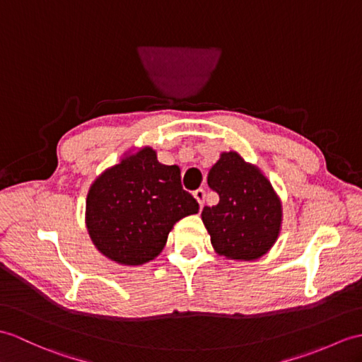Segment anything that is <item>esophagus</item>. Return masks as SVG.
I'll use <instances>...</instances> for the list:
<instances>
[{
	"mask_svg": "<svg viewBox=\"0 0 362 362\" xmlns=\"http://www.w3.org/2000/svg\"><path fill=\"white\" fill-rule=\"evenodd\" d=\"M192 196L197 199L200 208H204V204H205V189L204 188H199V189H196L194 192H192Z\"/></svg>",
	"mask_w": 362,
	"mask_h": 362,
	"instance_id": "esophagus-1",
	"label": "esophagus"
}]
</instances>
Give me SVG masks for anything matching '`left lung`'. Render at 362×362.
Returning a JSON list of instances; mask_svg holds the SVG:
<instances>
[{
  "mask_svg": "<svg viewBox=\"0 0 362 362\" xmlns=\"http://www.w3.org/2000/svg\"><path fill=\"white\" fill-rule=\"evenodd\" d=\"M219 204L205 206L202 221L213 248L226 259L255 260L273 247L281 231L282 205L257 166L230 151L208 173Z\"/></svg>",
  "mask_w": 362,
  "mask_h": 362,
  "instance_id": "1",
  "label": "left lung"
}]
</instances>
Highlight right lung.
<instances>
[{
	"mask_svg": "<svg viewBox=\"0 0 362 362\" xmlns=\"http://www.w3.org/2000/svg\"><path fill=\"white\" fill-rule=\"evenodd\" d=\"M199 213L185 191L177 165L157 160L153 148L126 154L90 185L88 233L100 253L122 265H141L160 255L175 222Z\"/></svg>",
	"mask_w": 362,
	"mask_h": 362,
	"instance_id": "1",
	"label": "right lung"
}]
</instances>
